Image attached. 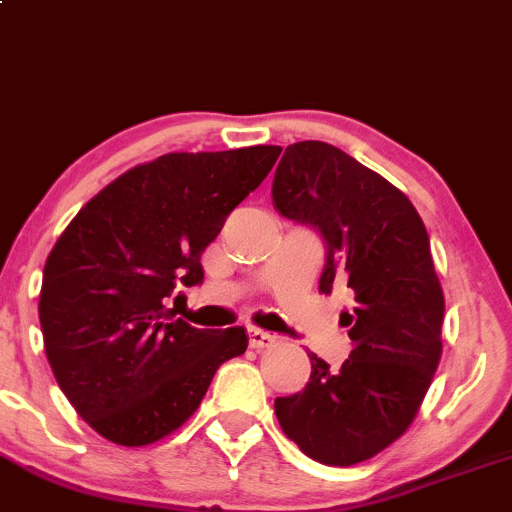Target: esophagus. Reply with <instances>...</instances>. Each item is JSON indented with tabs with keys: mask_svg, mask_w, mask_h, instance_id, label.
Returning a JSON list of instances; mask_svg holds the SVG:
<instances>
[{
	"mask_svg": "<svg viewBox=\"0 0 512 512\" xmlns=\"http://www.w3.org/2000/svg\"><path fill=\"white\" fill-rule=\"evenodd\" d=\"M273 343H275L273 333L261 331V329H256V326H251V329H249V346H251V348H256V350L271 348Z\"/></svg>",
	"mask_w": 512,
	"mask_h": 512,
	"instance_id": "34e87169",
	"label": "esophagus"
}]
</instances>
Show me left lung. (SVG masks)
I'll use <instances>...</instances> for the list:
<instances>
[{"label":"left lung","instance_id":"left-lung-1","mask_svg":"<svg viewBox=\"0 0 512 512\" xmlns=\"http://www.w3.org/2000/svg\"><path fill=\"white\" fill-rule=\"evenodd\" d=\"M273 205L326 244L319 290L350 287L353 341L341 370L309 353L307 387L275 399V416L307 457L350 467L375 457L416 418L442 355L445 297L421 215L399 188L343 149L304 140L285 149Z\"/></svg>","mask_w":512,"mask_h":512}]
</instances>
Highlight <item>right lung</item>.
Instances as JSON below:
<instances>
[{
  "instance_id": "1",
  "label": "right lung",
  "mask_w": 512,
  "mask_h": 512,
  "mask_svg": "<svg viewBox=\"0 0 512 512\" xmlns=\"http://www.w3.org/2000/svg\"><path fill=\"white\" fill-rule=\"evenodd\" d=\"M278 154H162L108 183L60 234L40 287L45 355L74 411L106 440L142 447L174 433L217 367L249 346L241 326L195 329L166 302L203 283L200 256Z\"/></svg>"
}]
</instances>
